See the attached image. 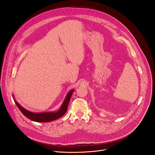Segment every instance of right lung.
<instances>
[{"instance_id":"1","label":"right lung","mask_w":155,"mask_h":155,"mask_svg":"<svg viewBox=\"0 0 155 155\" xmlns=\"http://www.w3.org/2000/svg\"><path fill=\"white\" fill-rule=\"evenodd\" d=\"M74 91V89L70 91L67 94L66 97L64 98V100L63 101V104L59 108V109L58 111L55 112H32L25 109L22 107L17 101L14 99L15 104L18 107V109L21 110V112L25 115L26 118L30 119L31 121H37V122H48V121H53L55 120H57L61 117L63 116L67 110L68 105L69 104V101L70 100V98L72 95V93ZM14 98V97H13Z\"/></svg>"}]
</instances>
